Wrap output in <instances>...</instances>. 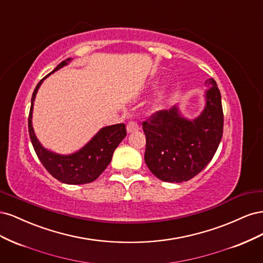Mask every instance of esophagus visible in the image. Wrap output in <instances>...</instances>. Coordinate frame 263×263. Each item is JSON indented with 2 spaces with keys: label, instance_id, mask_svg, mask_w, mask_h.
<instances>
[{
  "label": "esophagus",
  "instance_id": "esophagus-1",
  "mask_svg": "<svg viewBox=\"0 0 263 263\" xmlns=\"http://www.w3.org/2000/svg\"><path fill=\"white\" fill-rule=\"evenodd\" d=\"M126 129H127V133H134L136 130H139V125L137 122L130 121V122H128V124H127Z\"/></svg>",
  "mask_w": 263,
  "mask_h": 263
}]
</instances>
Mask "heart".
Instances as JSON below:
<instances>
[{"label": "heart", "instance_id": "heart-1", "mask_svg": "<svg viewBox=\"0 0 263 263\" xmlns=\"http://www.w3.org/2000/svg\"><path fill=\"white\" fill-rule=\"evenodd\" d=\"M162 94H163V92L160 93V95H159V98H162Z\"/></svg>", "mask_w": 263, "mask_h": 263}]
</instances>
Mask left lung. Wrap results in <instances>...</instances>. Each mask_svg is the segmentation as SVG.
<instances>
[{"instance_id":"obj_1","label":"left lung","mask_w":263,"mask_h":263,"mask_svg":"<svg viewBox=\"0 0 263 263\" xmlns=\"http://www.w3.org/2000/svg\"><path fill=\"white\" fill-rule=\"evenodd\" d=\"M205 84L206 106L194 121L181 117L176 107L157 110L142 122L146 135L145 162L164 182H185L212 160L222 137L224 113L216 81Z\"/></svg>"}]
</instances>
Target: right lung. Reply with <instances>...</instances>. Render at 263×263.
Instances as JSON below:
<instances>
[{"label": "right lung", "instance_id": "add662e5", "mask_svg": "<svg viewBox=\"0 0 263 263\" xmlns=\"http://www.w3.org/2000/svg\"><path fill=\"white\" fill-rule=\"evenodd\" d=\"M70 60L71 59L69 58L59 63L52 72L67 65ZM44 79H42L41 82L35 87L33 97H31V105L28 116L29 137L35 153L45 169L58 181L66 183V184H85V183L93 182L106 169V166L112 160L114 150L127 135L125 124L104 127L95 135L89 144H86L81 150L73 155L60 156L46 150L39 144L35 136L33 125H31V113H33L35 97Z\"/></svg>", "mask_w": 263, "mask_h": 263}]
</instances>
